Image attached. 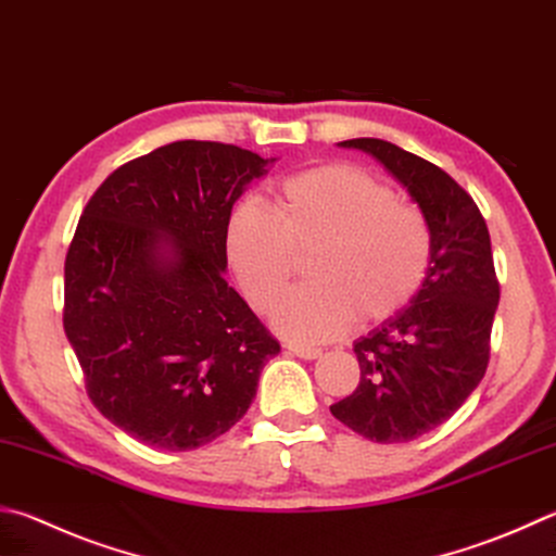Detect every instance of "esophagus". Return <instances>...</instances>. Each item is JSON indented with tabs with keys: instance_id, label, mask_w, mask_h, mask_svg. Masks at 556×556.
I'll return each instance as SVG.
<instances>
[{
	"instance_id": "esophagus-1",
	"label": "esophagus",
	"mask_w": 556,
	"mask_h": 556,
	"mask_svg": "<svg viewBox=\"0 0 556 556\" xmlns=\"http://www.w3.org/2000/svg\"><path fill=\"white\" fill-rule=\"evenodd\" d=\"M287 350L301 359H318L323 355L318 348H304V345H287Z\"/></svg>"
}]
</instances>
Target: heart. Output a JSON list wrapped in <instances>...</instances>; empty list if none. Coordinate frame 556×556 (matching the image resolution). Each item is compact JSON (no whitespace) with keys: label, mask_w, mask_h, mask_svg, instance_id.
I'll list each match as a JSON object with an SVG mask.
<instances>
[{"label":"heart","mask_w":556,"mask_h":556,"mask_svg":"<svg viewBox=\"0 0 556 556\" xmlns=\"http://www.w3.org/2000/svg\"><path fill=\"white\" fill-rule=\"evenodd\" d=\"M275 215L257 199L233 208L226 255L250 306L265 313L311 255L299 287L271 323L296 342H323L399 316L426 285L432 260L428 218L396 201L387 181L350 165L311 167L281 181Z\"/></svg>","instance_id":"heart-1"}]
</instances>
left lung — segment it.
Segmentation results:
<instances>
[{"instance_id":"8db88e82","label":"left lung","mask_w":556,"mask_h":556,"mask_svg":"<svg viewBox=\"0 0 556 556\" xmlns=\"http://www.w3.org/2000/svg\"><path fill=\"white\" fill-rule=\"evenodd\" d=\"M408 189L432 233L426 285L399 316L355 342L359 387L332 403L371 442H408L442 426L486 375L501 287L486 220L445 169L389 140L352 138Z\"/></svg>"}]
</instances>
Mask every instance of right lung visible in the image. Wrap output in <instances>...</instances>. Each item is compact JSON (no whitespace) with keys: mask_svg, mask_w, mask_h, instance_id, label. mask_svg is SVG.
Masks as SVG:
<instances>
[{"mask_svg":"<svg viewBox=\"0 0 556 556\" xmlns=\"http://www.w3.org/2000/svg\"><path fill=\"white\" fill-rule=\"evenodd\" d=\"M269 163L177 140L114 169L79 218L65 336L99 413L150 447L187 452L224 435L279 352L224 279L230 211Z\"/></svg>","mask_w":556,"mask_h":556,"instance_id":"obj_1","label":"right lung"}]
</instances>
